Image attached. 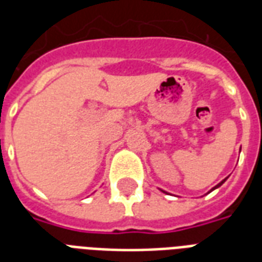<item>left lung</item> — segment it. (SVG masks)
<instances>
[{
    "label": "left lung",
    "instance_id": "1",
    "mask_svg": "<svg viewBox=\"0 0 262 262\" xmlns=\"http://www.w3.org/2000/svg\"><path fill=\"white\" fill-rule=\"evenodd\" d=\"M224 182H226V179H223V181H222V182H220V183H219V185H216V186H215V187H213V189H212V190H215L216 187H219V186H222V185H223V183H224Z\"/></svg>",
    "mask_w": 262,
    "mask_h": 262
}]
</instances>
